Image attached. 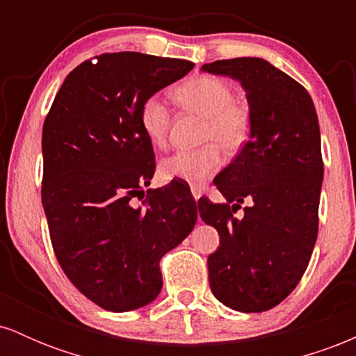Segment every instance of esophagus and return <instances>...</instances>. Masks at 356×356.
<instances>
[{
  "mask_svg": "<svg viewBox=\"0 0 356 356\" xmlns=\"http://www.w3.org/2000/svg\"><path fill=\"white\" fill-rule=\"evenodd\" d=\"M191 192H192V195H194L195 201H197V199L202 195V187L197 186V184H194V186H191Z\"/></svg>",
  "mask_w": 356,
  "mask_h": 356,
  "instance_id": "34e87169",
  "label": "esophagus"
}]
</instances>
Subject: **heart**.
Instances as JSON below:
<instances>
[{"label": "heart", "instance_id": "1", "mask_svg": "<svg viewBox=\"0 0 356 356\" xmlns=\"http://www.w3.org/2000/svg\"><path fill=\"white\" fill-rule=\"evenodd\" d=\"M177 100L186 108L204 117L201 142L194 150H179L159 164V174L164 181L182 179L187 182H201L218 172L222 164L220 149L236 154L248 142L251 134V110L243 102L234 100V90L226 80L218 76H197L181 85L175 92ZM142 132L157 149H162L169 138L170 113L165 102L150 97L140 107L138 115Z\"/></svg>", "mask_w": 356, "mask_h": 356}]
</instances>
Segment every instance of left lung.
<instances>
[{
	"label": "left lung",
	"instance_id": "1",
	"mask_svg": "<svg viewBox=\"0 0 356 356\" xmlns=\"http://www.w3.org/2000/svg\"><path fill=\"white\" fill-rule=\"evenodd\" d=\"M202 70L241 81L252 118L249 140L214 179L226 202L199 201V216L219 232L220 246L207 257L209 284L232 309L266 312L296 288L316 243L323 181L316 110L303 85L263 58L218 60Z\"/></svg>",
	"mask_w": 356,
	"mask_h": 356
}]
</instances>
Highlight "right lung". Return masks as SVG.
<instances>
[{"mask_svg": "<svg viewBox=\"0 0 356 356\" xmlns=\"http://www.w3.org/2000/svg\"><path fill=\"white\" fill-rule=\"evenodd\" d=\"M95 60L68 73L44 118L42 202L65 275L100 308L120 313L157 298L162 256L197 220L194 199L172 186L144 199L155 157L138 124L142 104L194 63L134 51Z\"/></svg>", "mask_w": 356, "mask_h": 356, "instance_id": "add662e5", "label": "right lung"}]
</instances>
